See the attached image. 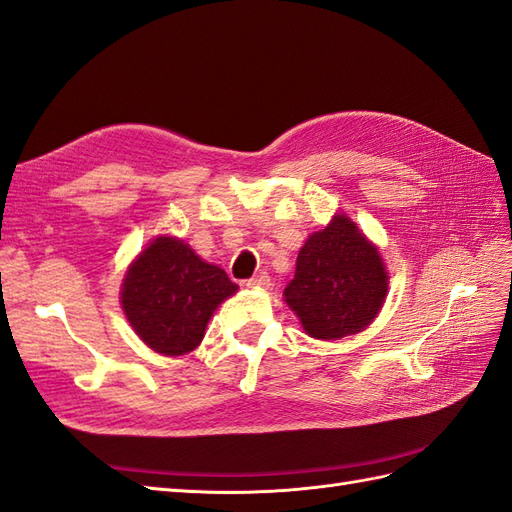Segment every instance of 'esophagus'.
Masks as SVG:
<instances>
[{"label":"esophagus","mask_w":512,"mask_h":512,"mask_svg":"<svg viewBox=\"0 0 512 512\" xmlns=\"http://www.w3.org/2000/svg\"><path fill=\"white\" fill-rule=\"evenodd\" d=\"M248 287H253V289H268V287H270V276H268V272L255 274L253 279L248 281Z\"/></svg>","instance_id":"1"}]
</instances>
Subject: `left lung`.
<instances>
[{"label": "left lung", "instance_id": "1", "mask_svg": "<svg viewBox=\"0 0 512 512\" xmlns=\"http://www.w3.org/2000/svg\"><path fill=\"white\" fill-rule=\"evenodd\" d=\"M386 294L388 272L377 246L352 218L334 214L306 238L283 296L309 337L337 341L367 328Z\"/></svg>", "mask_w": 512, "mask_h": 512}]
</instances>
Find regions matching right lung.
Instances as JSON below:
<instances>
[{
    "instance_id": "add662e5",
    "label": "right lung",
    "mask_w": 512,
    "mask_h": 512,
    "mask_svg": "<svg viewBox=\"0 0 512 512\" xmlns=\"http://www.w3.org/2000/svg\"><path fill=\"white\" fill-rule=\"evenodd\" d=\"M238 285L184 240L158 236L128 266L122 309L137 337L163 356H184L201 343L212 313Z\"/></svg>"
}]
</instances>
